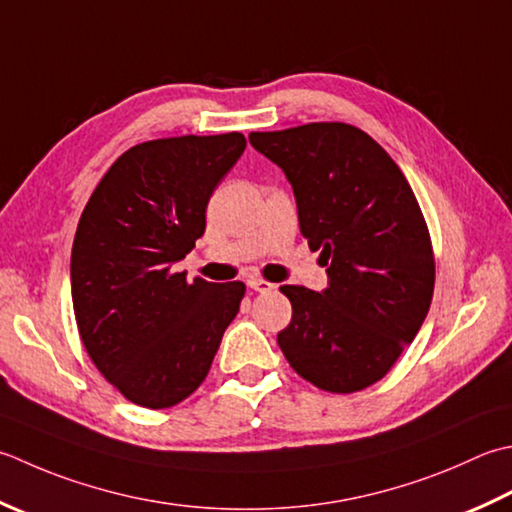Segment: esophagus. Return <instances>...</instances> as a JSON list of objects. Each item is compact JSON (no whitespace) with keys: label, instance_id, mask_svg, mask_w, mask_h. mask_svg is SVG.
<instances>
[{"label":"esophagus","instance_id":"34e87169","mask_svg":"<svg viewBox=\"0 0 512 512\" xmlns=\"http://www.w3.org/2000/svg\"><path fill=\"white\" fill-rule=\"evenodd\" d=\"M248 286L257 290V293H270V290L275 288V284H270V282H266V279H259V277H250Z\"/></svg>","mask_w":512,"mask_h":512}]
</instances>
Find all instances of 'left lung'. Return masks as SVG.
<instances>
[{"mask_svg":"<svg viewBox=\"0 0 512 512\" xmlns=\"http://www.w3.org/2000/svg\"><path fill=\"white\" fill-rule=\"evenodd\" d=\"M248 139L284 170L302 235L328 266L322 293L279 288L293 304L279 348L297 375L328 393L373 386L413 342L433 299L435 257L413 188L386 150L350 124Z\"/></svg>","mask_w":512,"mask_h":512,"instance_id":"1","label":"left lung"}]
</instances>
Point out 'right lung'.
<instances>
[{
    "label": "right lung",
    "mask_w": 512,
    "mask_h": 512,
    "mask_svg": "<svg viewBox=\"0 0 512 512\" xmlns=\"http://www.w3.org/2000/svg\"><path fill=\"white\" fill-rule=\"evenodd\" d=\"M246 148L242 133L153 139L108 168L77 224L70 290L86 353L128 402L170 408L204 382L242 282H188L173 264Z\"/></svg>",
    "instance_id": "1"
}]
</instances>
